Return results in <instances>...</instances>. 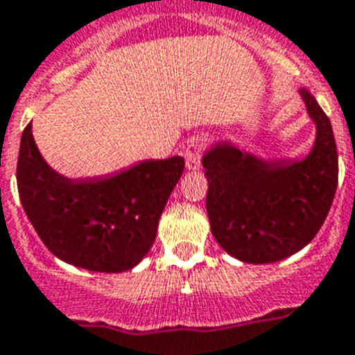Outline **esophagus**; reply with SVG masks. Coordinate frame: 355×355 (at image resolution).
Returning <instances> with one entry per match:
<instances>
[{
    "instance_id": "obj_1",
    "label": "esophagus",
    "mask_w": 355,
    "mask_h": 355,
    "mask_svg": "<svg viewBox=\"0 0 355 355\" xmlns=\"http://www.w3.org/2000/svg\"><path fill=\"white\" fill-rule=\"evenodd\" d=\"M206 149V142L202 138H191L184 149V158H186L187 169H198L200 168V160H202V153Z\"/></svg>"
}]
</instances>
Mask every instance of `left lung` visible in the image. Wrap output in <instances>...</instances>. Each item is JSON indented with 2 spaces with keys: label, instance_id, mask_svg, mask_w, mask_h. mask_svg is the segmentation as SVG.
I'll use <instances>...</instances> for the list:
<instances>
[{
  "label": "left lung",
  "instance_id": "left-lung-1",
  "mask_svg": "<svg viewBox=\"0 0 355 355\" xmlns=\"http://www.w3.org/2000/svg\"><path fill=\"white\" fill-rule=\"evenodd\" d=\"M318 135L302 160H261L230 142L202 157L206 209L213 237L232 257L252 264L286 259L306 246L336 197L337 148L332 123L301 89Z\"/></svg>",
  "mask_w": 355,
  "mask_h": 355
}]
</instances>
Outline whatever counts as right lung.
<instances>
[{"label":"right lung","mask_w":355,"mask_h":355,"mask_svg":"<svg viewBox=\"0 0 355 355\" xmlns=\"http://www.w3.org/2000/svg\"><path fill=\"white\" fill-rule=\"evenodd\" d=\"M184 158L146 160L114 177L73 180L49 166L28 123L19 144L18 193L28 220L58 259L91 272L131 270L151 250Z\"/></svg>","instance_id":"add662e5"}]
</instances>
